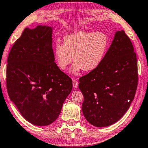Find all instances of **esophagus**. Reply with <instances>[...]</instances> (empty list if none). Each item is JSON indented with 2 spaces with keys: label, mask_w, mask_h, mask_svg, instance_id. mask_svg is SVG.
Segmentation results:
<instances>
[{
  "label": "esophagus",
  "mask_w": 148,
  "mask_h": 148,
  "mask_svg": "<svg viewBox=\"0 0 148 148\" xmlns=\"http://www.w3.org/2000/svg\"><path fill=\"white\" fill-rule=\"evenodd\" d=\"M72 82H73V86L75 88L78 87V82L77 81L76 79H72Z\"/></svg>",
  "instance_id": "esophagus-1"
}]
</instances>
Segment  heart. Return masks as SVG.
Here are the masks:
<instances>
[{
  "instance_id": "b5f03b06",
  "label": "heart",
  "mask_w": 148,
  "mask_h": 148,
  "mask_svg": "<svg viewBox=\"0 0 148 148\" xmlns=\"http://www.w3.org/2000/svg\"><path fill=\"white\" fill-rule=\"evenodd\" d=\"M64 43L57 42L54 46L55 62L60 70H64L75 62L70 72L78 74L82 70L91 72L101 64L109 49V39L103 32H78L64 37Z\"/></svg>"
}]
</instances>
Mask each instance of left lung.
I'll use <instances>...</instances> for the list:
<instances>
[{
    "mask_svg": "<svg viewBox=\"0 0 148 148\" xmlns=\"http://www.w3.org/2000/svg\"><path fill=\"white\" fill-rule=\"evenodd\" d=\"M138 79L132 42L123 30L117 31L101 64L79 79L86 120L97 127L120 120L134 98Z\"/></svg>",
    "mask_w": 148,
    "mask_h": 148,
    "instance_id": "1",
    "label": "left lung"
}]
</instances>
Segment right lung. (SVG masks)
<instances>
[{"mask_svg":"<svg viewBox=\"0 0 148 148\" xmlns=\"http://www.w3.org/2000/svg\"><path fill=\"white\" fill-rule=\"evenodd\" d=\"M53 27H26L8 57L6 86L10 100L29 123L47 126L58 117L72 89V79L55 62Z\"/></svg>","mask_w":148,"mask_h":148,"instance_id":"add662e5","label":"right lung"}]
</instances>
